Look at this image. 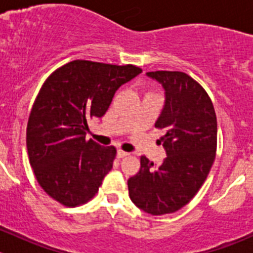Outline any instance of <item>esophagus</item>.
Here are the masks:
<instances>
[{"label":"esophagus","instance_id":"34e87169","mask_svg":"<svg viewBox=\"0 0 253 253\" xmlns=\"http://www.w3.org/2000/svg\"><path fill=\"white\" fill-rule=\"evenodd\" d=\"M127 155H129V153L124 152V150H117V158H120V159H121V158L127 157Z\"/></svg>","mask_w":253,"mask_h":253}]
</instances>
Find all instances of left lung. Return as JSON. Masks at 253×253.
Returning a JSON list of instances; mask_svg holds the SVG:
<instances>
[{
  "mask_svg": "<svg viewBox=\"0 0 253 253\" xmlns=\"http://www.w3.org/2000/svg\"><path fill=\"white\" fill-rule=\"evenodd\" d=\"M162 84L164 106L155 122L167 158L160 164L141 158V169L127 181L129 197L152 215L187 205L209 174L216 150V116L205 89L183 72L145 73Z\"/></svg>",
  "mask_w": 253,
  "mask_h": 253,
  "instance_id": "1",
  "label": "left lung"
}]
</instances>
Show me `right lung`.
I'll return each mask as SVG.
<instances>
[{
	"instance_id": "right-lung-1",
	"label": "right lung",
	"mask_w": 253,
	"mask_h": 253,
	"mask_svg": "<svg viewBox=\"0 0 253 253\" xmlns=\"http://www.w3.org/2000/svg\"><path fill=\"white\" fill-rule=\"evenodd\" d=\"M139 73L132 65L76 60L45 81L28 121L27 148L35 177L48 196L68 207L94 197L116 149L86 142V121L103 117L117 89Z\"/></svg>"
}]
</instances>
